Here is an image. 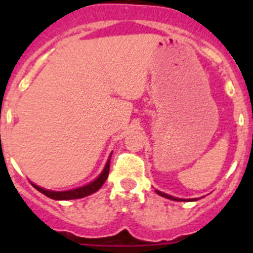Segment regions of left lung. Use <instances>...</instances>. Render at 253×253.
<instances>
[{"label": "left lung", "instance_id": "1", "mask_svg": "<svg viewBox=\"0 0 253 253\" xmlns=\"http://www.w3.org/2000/svg\"><path fill=\"white\" fill-rule=\"evenodd\" d=\"M157 194H158V195L163 196V198H167V199H169V200H175V202H181V199L173 198V196H171V195H167V194H165V193H161V191H157Z\"/></svg>", "mask_w": 253, "mask_h": 253}]
</instances>
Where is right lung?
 I'll return each mask as SVG.
<instances>
[{"mask_svg":"<svg viewBox=\"0 0 253 253\" xmlns=\"http://www.w3.org/2000/svg\"><path fill=\"white\" fill-rule=\"evenodd\" d=\"M109 171H110V160L107 161L104 171L101 172V175L96 178L95 181H92L91 184L86 185V186H82L80 187V189L69 190V191H50V190L42 189V187L37 186V185L34 184H31V185H33L38 191H40V193L44 194V195L48 196V198L54 199V200H72V199H81V198H84V196L96 193V191H97L102 185H104L105 181H106L107 176H109Z\"/></svg>","mask_w":253,"mask_h":253,"instance_id":"right-lung-1","label":"right lung"}]
</instances>
